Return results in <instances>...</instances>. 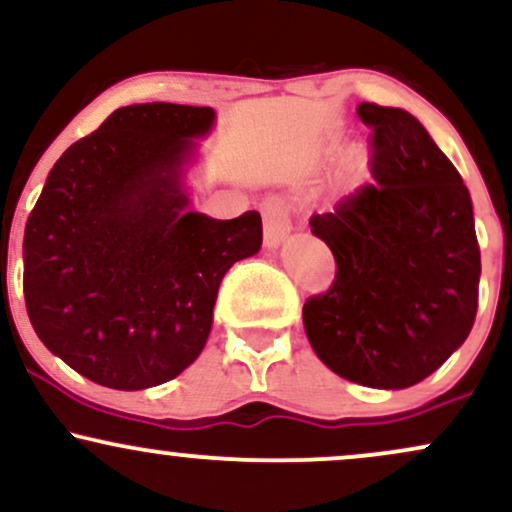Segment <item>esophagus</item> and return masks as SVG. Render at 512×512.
I'll return each instance as SVG.
<instances>
[{
	"mask_svg": "<svg viewBox=\"0 0 512 512\" xmlns=\"http://www.w3.org/2000/svg\"><path fill=\"white\" fill-rule=\"evenodd\" d=\"M262 214H264V245H267V248H279V245L286 240V236L291 233L289 211H286L281 199L272 197L264 202Z\"/></svg>",
	"mask_w": 512,
	"mask_h": 512,
	"instance_id": "esophagus-1",
	"label": "esophagus"
}]
</instances>
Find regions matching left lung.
<instances>
[{"instance_id":"obj_1","label":"left lung","mask_w":512,"mask_h":512,"mask_svg":"<svg viewBox=\"0 0 512 512\" xmlns=\"http://www.w3.org/2000/svg\"><path fill=\"white\" fill-rule=\"evenodd\" d=\"M373 182L315 214L337 262L303 325L315 354L351 383L402 390L428 378L472 332L481 252L472 197L426 127L402 108L361 103Z\"/></svg>"}]
</instances>
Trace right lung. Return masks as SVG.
Returning a JSON list of instances; mask_svg holds the SVG:
<instances>
[{
  "mask_svg": "<svg viewBox=\"0 0 512 512\" xmlns=\"http://www.w3.org/2000/svg\"><path fill=\"white\" fill-rule=\"evenodd\" d=\"M214 110L117 108L50 170L23 233L35 334L113 390L168 383L202 354L221 279L262 245V219L187 209L182 168Z\"/></svg>",
  "mask_w": 512,
  "mask_h": 512,
  "instance_id": "1",
  "label": "right lung"
}]
</instances>
